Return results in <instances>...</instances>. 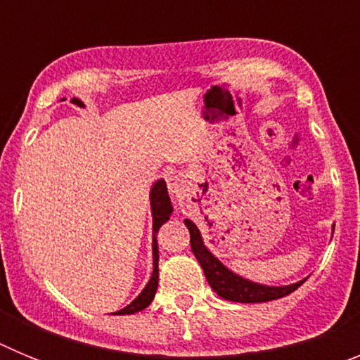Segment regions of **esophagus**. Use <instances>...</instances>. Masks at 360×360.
Returning a JSON list of instances; mask_svg holds the SVG:
<instances>
[{
  "label": "esophagus",
  "instance_id": "esophagus-1",
  "mask_svg": "<svg viewBox=\"0 0 360 360\" xmlns=\"http://www.w3.org/2000/svg\"><path fill=\"white\" fill-rule=\"evenodd\" d=\"M167 187H169L171 193H178V191L182 189V180H180V176H176V174L167 176Z\"/></svg>",
  "mask_w": 360,
  "mask_h": 360
}]
</instances>
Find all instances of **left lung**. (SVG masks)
<instances>
[{
	"label": "left lung",
	"instance_id": "1",
	"mask_svg": "<svg viewBox=\"0 0 360 360\" xmlns=\"http://www.w3.org/2000/svg\"><path fill=\"white\" fill-rule=\"evenodd\" d=\"M184 224L189 229L193 254H195L200 266L203 269V274L207 278L211 288L219 297L234 301V303H265V301H272V299H279L292 294L304 283L303 279V281L285 285V287H270V285L250 281V279L232 272L231 269H227L224 263L219 262L218 257L205 247L200 229L189 218L184 219Z\"/></svg>",
	"mask_w": 360,
	"mask_h": 360
}]
</instances>
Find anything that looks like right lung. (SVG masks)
<instances>
[{
	"instance_id": "add662e5",
	"label": "right lung",
	"mask_w": 360,
	"mask_h": 360,
	"mask_svg": "<svg viewBox=\"0 0 360 360\" xmlns=\"http://www.w3.org/2000/svg\"><path fill=\"white\" fill-rule=\"evenodd\" d=\"M73 104L82 106V103L79 98H72ZM149 200H151V216H153V272L151 278H149L148 285L144 287V290L136 295V299H133L128 307H124L122 310L115 311V316H129V314H135V311H141L144 308H148L151 304L153 297L157 294L158 287V243H157V232L162 225L169 219L171 212H173V205H171V198L167 195V186H165L164 180H157L153 184L151 191H149Z\"/></svg>"
}]
</instances>
